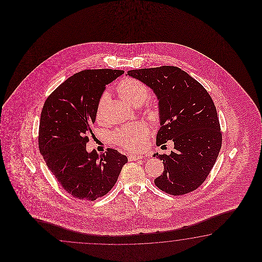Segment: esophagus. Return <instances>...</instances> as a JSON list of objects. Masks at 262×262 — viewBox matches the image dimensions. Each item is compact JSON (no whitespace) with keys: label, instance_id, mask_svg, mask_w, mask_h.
Returning <instances> with one entry per match:
<instances>
[{"label":"esophagus","instance_id":"1","mask_svg":"<svg viewBox=\"0 0 262 262\" xmlns=\"http://www.w3.org/2000/svg\"><path fill=\"white\" fill-rule=\"evenodd\" d=\"M143 156H139V155H129L128 159L130 161H136V160H139L142 159Z\"/></svg>","mask_w":262,"mask_h":262}]
</instances>
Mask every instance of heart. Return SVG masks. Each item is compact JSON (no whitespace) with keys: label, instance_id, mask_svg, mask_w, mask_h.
I'll use <instances>...</instances> for the list:
<instances>
[{"label":"heart","instance_id":"1","mask_svg":"<svg viewBox=\"0 0 262 262\" xmlns=\"http://www.w3.org/2000/svg\"><path fill=\"white\" fill-rule=\"evenodd\" d=\"M117 89L121 98L132 106L141 105L149 95V90L146 85L135 78L123 79L118 85ZM105 100L106 95H103L99 101L96 113L97 117L101 115ZM148 134L149 130L144 123H131L112 134V140L127 150H141L146 144Z\"/></svg>","mask_w":262,"mask_h":262}]
</instances>
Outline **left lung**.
Here are the masks:
<instances>
[{
    "label": "left lung",
    "mask_w": 262,
    "mask_h": 262,
    "mask_svg": "<svg viewBox=\"0 0 262 262\" xmlns=\"http://www.w3.org/2000/svg\"><path fill=\"white\" fill-rule=\"evenodd\" d=\"M127 75L154 91L158 99L160 129L156 144L172 140L170 155H158L164 171L155 180L159 189L184 195L201 186L212 170L222 133L212 97L195 78L176 67L130 70Z\"/></svg>",
    "instance_id": "1"
}]
</instances>
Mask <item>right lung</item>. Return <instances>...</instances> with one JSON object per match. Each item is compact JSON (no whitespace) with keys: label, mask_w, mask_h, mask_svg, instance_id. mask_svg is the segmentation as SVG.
Returning <instances> with one entry per match:
<instances>
[{"label":"right lung","mask_w":262,"mask_h":262,"mask_svg":"<svg viewBox=\"0 0 262 262\" xmlns=\"http://www.w3.org/2000/svg\"><path fill=\"white\" fill-rule=\"evenodd\" d=\"M123 70L91 69L67 78L47 98L41 112L38 145L59 184L73 196L95 201L117 182L127 157L107 149L100 156L86 144L106 85Z\"/></svg>","instance_id":"right-lung-1"}]
</instances>
